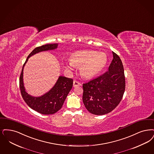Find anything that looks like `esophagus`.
I'll use <instances>...</instances> for the list:
<instances>
[{
    "instance_id": "obj_1",
    "label": "esophagus",
    "mask_w": 154,
    "mask_h": 154,
    "mask_svg": "<svg viewBox=\"0 0 154 154\" xmlns=\"http://www.w3.org/2000/svg\"><path fill=\"white\" fill-rule=\"evenodd\" d=\"M80 85H81V83L80 82H79L78 81L74 80L73 81V86L76 87V86H80Z\"/></svg>"
}]
</instances>
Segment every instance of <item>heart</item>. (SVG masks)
<instances>
[{
    "instance_id": "b5f03b06",
    "label": "heart",
    "mask_w": 154,
    "mask_h": 154,
    "mask_svg": "<svg viewBox=\"0 0 154 154\" xmlns=\"http://www.w3.org/2000/svg\"><path fill=\"white\" fill-rule=\"evenodd\" d=\"M107 57L102 53L94 50H81L73 53L70 61L66 63L68 68L80 66V74L85 78H91L99 73L105 67Z\"/></svg>"
}]
</instances>
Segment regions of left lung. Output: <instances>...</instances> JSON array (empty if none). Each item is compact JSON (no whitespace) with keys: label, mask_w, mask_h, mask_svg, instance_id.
I'll return each instance as SVG.
<instances>
[{"label":"left lung","mask_w":154,"mask_h":154,"mask_svg":"<svg viewBox=\"0 0 154 154\" xmlns=\"http://www.w3.org/2000/svg\"><path fill=\"white\" fill-rule=\"evenodd\" d=\"M108 70L82 84V101L86 109L96 115L113 111L123 98L125 81L123 63L115 53Z\"/></svg>","instance_id":"left-lung-1"}]
</instances>
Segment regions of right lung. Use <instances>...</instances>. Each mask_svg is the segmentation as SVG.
I'll return each mask as SVG.
<instances>
[{"label":"right lung","mask_w":154,"mask_h":154,"mask_svg":"<svg viewBox=\"0 0 154 154\" xmlns=\"http://www.w3.org/2000/svg\"><path fill=\"white\" fill-rule=\"evenodd\" d=\"M58 46L57 43L47 44L37 47L31 51L27 57L19 78V87L21 95L25 103L31 109L43 115H52L59 111L63 104L68 93L72 88L73 80L65 77L60 76L55 85L49 92L38 97H32L25 91L23 82V70L29 57L40 51L55 49Z\"/></svg>","instance_id":"obj_1"}]
</instances>
